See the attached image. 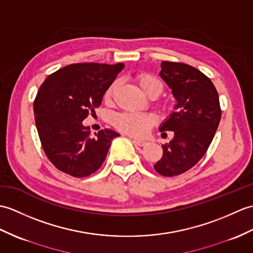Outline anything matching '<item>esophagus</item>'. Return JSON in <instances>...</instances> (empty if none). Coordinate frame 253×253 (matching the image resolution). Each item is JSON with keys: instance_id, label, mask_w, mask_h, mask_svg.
<instances>
[{"instance_id": "34e87169", "label": "esophagus", "mask_w": 253, "mask_h": 253, "mask_svg": "<svg viewBox=\"0 0 253 253\" xmlns=\"http://www.w3.org/2000/svg\"><path fill=\"white\" fill-rule=\"evenodd\" d=\"M133 143L136 145H139V146H144L146 144L145 141L143 140H138V139H133Z\"/></svg>"}]
</instances>
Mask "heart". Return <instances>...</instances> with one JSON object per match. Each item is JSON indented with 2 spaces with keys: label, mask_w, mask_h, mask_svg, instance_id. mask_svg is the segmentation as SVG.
I'll list each match as a JSON object with an SVG mask.
<instances>
[{
  "label": "heart",
  "mask_w": 253,
  "mask_h": 253,
  "mask_svg": "<svg viewBox=\"0 0 253 253\" xmlns=\"http://www.w3.org/2000/svg\"><path fill=\"white\" fill-rule=\"evenodd\" d=\"M136 80L141 89H142L148 96L155 95L157 97L163 91V82L154 75L149 73H140L136 76ZM116 86L117 84L114 83L107 90V92H105V101H111V99L113 97V93L116 89ZM154 123L155 119L153 115L136 112L117 114L115 115L113 120L114 126L119 129L120 131L136 137L145 134L150 130V128L154 125Z\"/></svg>",
  "instance_id": "1"
}]
</instances>
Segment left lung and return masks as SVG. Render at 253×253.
Instances as JSON below:
<instances>
[{"label": "left lung", "mask_w": 253, "mask_h": 253, "mask_svg": "<svg viewBox=\"0 0 253 253\" xmlns=\"http://www.w3.org/2000/svg\"><path fill=\"white\" fill-rule=\"evenodd\" d=\"M160 76L175 99L173 112L161 126V131H173L164 154L154 168L173 177L195 166L205 155L218 129L221 109L218 91L206 75L192 66L163 61Z\"/></svg>", "instance_id": "obj_1"}]
</instances>
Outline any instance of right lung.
I'll return each instance as SVG.
<instances>
[{
  "mask_svg": "<svg viewBox=\"0 0 253 253\" xmlns=\"http://www.w3.org/2000/svg\"><path fill=\"white\" fill-rule=\"evenodd\" d=\"M124 63H73L47 76L34 100V117L41 143L55 167L75 178L90 175L107 157L120 136L101 129L91 136L83 121L95 114L103 95Z\"/></svg>",
  "mask_w": 253,
  "mask_h": 253,
  "instance_id": "1",
  "label": "right lung"
}]
</instances>
